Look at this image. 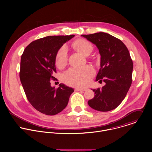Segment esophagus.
Returning a JSON list of instances; mask_svg holds the SVG:
<instances>
[{
    "instance_id": "obj_1",
    "label": "esophagus",
    "mask_w": 152,
    "mask_h": 152,
    "mask_svg": "<svg viewBox=\"0 0 152 152\" xmlns=\"http://www.w3.org/2000/svg\"><path fill=\"white\" fill-rule=\"evenodd\" d=\"M76 91H85L86 90L85 88H76Z\"/></svg>"
}]
</instances>
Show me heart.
Returning a JSON list of instances; mask_svg holds the SVG:
<instances>
[{
  "label": "heart",
  "mask_w": 152,
  "mask_h": 152,
  "mask_svg": "<svg viewBox=\"0 0 152 152\" xmlns=\"http://www.w3.org/2000/svg\"><path fill=\"white\" fill-rule=\"evenodd\" d=\"M74 48L85 56L89 55L93 51L91 43L85 39H76L73 44ZM68 61V50L66 46H62L57 52L55 57L56 66L62 69L66 66ZM94 74V70L89 66L82 68L70 69L64 73L63 79L67 84L75 86L87 85Z\"/></svg>",
  "instance_id": "obj_1"
}]
</instances>
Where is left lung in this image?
I'll return each mask as SVG.
<instances>
[{
  "mask_svg": "<svg viewBox=\"0 0 152 152\" xmlns=\"http://www.w3.org/2000/svg\"><path fill=\"white\" fill-rule=\"evenodd\" d=\"M99 49L100 69L96 81L105 82L102 88L93 89V99L88 104L93 109L110 111L116 108L125 98L132 83L133 62L124 43L104 32L81 35Z\"/></svg>",
  "mask_w": 152,
  "mask_h": 152,
  "instance_id": "obj_1",
  "label": "left lung"
}]
</instances>
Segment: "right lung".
Segmentation results:
<instances>
[{
    "instance_id": "obj_1",
    "label": "right lung",
    "mask_w": 152,
    "mask_h": 152,
    "mask_svg": "<svg viewBox=\"0 0 152 152\" xmlns=\"http://www.w3.org/2000/svg\"><path fill=\"white\" fill-rule=\"evenodd\" d=\"M75 35L48 36L32 41L25 48L20 61V79L28 100L39 112L53 115L68 104L72 88L63 83L55 88L50 79L56 73L55 57L58 50Z\"/></svg>"
}]
</instances>
